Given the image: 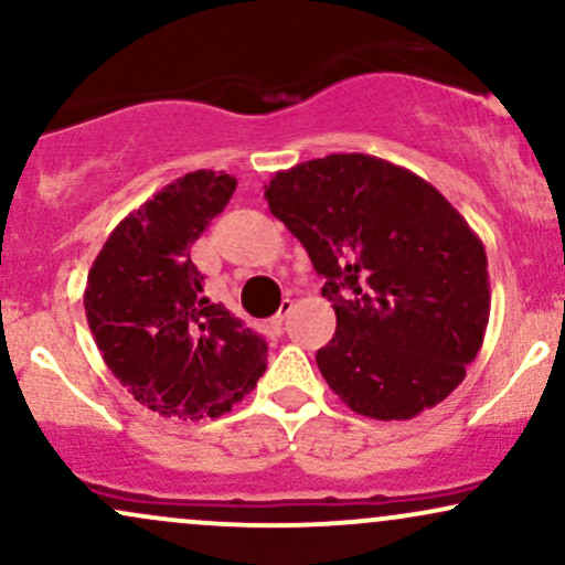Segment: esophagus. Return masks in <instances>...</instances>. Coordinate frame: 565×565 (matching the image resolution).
<instances>
[{
  "label": "esophagus",
  "mask_w": 565,
  "mask_h": 565,
  "mask_svg": "<svg viewBox=\"0 0 565 565\" xmlns=\"http://www.w3.org/2000/svg\"><path fill=\"white\" fill-rule=\"evenodd\" d=\"M291 313V300H284L281 302V308H278V313L274 316V321H270V323H274V327L276 329H281L284 327V321H287V316Z\"/></svg>",
  "instance_id": "1"
}]
</instances>
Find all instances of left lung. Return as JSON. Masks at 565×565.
<instances>
[{
  "mask_svg": "<svg viewBox=\"0 0 565 565\" xmlns=\"http://www.w3.org/2000/svg\"><path fill=\"white\" fill-rule=\"evenodd\" d=\"M270 212L305 246L337 332L316 353L355 414L412 419L440 404L483 345L486 249L419 174L369 153L276 172Z\"/></svg>",
  "mask_w": 565,
  "mask_h": 565,
  "instance_id": "8db88e82",
  "label": "left lung"
}]
</instances>
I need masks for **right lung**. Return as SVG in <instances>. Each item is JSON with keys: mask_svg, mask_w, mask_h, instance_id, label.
I'll return each instance as SVG.
<instances>
[{"mask_svg": "<svg viewBox=\"0 0 565 565\" xmlns=\"http://www.w3.org/2000/svg\"><path fill=\"white\" fill-rule=\"evenodd\" d=\"M233 191V174L188 172L129 212L89 268L84 310L97 350L161 417H220L265 372L263 337L204 295L191 263L193 242Z\"/></svg>", "mask_w": 565, "mask_h": 565, "instance_id": "right-lung-1", "label": "right lung"}]
</instances>
